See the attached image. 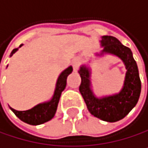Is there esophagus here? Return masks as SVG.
<instances>
[{
	"mask_svg": "<svg viewBox=\"0 0 148 148\" xmlns=\"http://www.w3.org/2000/svg\"><path fill=\"white\" fill-rule=\"evenodd\" d=\"M80 60L79 59H74L73 62H72V67H73V71H77L79 68L80 66Z\"/></svg>",
	"mask_w": 148,
	"mask_h": 148,
	"instance_id": "34e87169",
	"label": "esophagus"
}]
</instances>
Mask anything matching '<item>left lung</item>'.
<instances>
[{
  "label": "left lung",
  "instance_id": "left-lung-1",
  "mask_svg": "<svg viewBox=\"0 0 148 148\" xmlns=\"http://www.w3.org/2000/svg\"><path fill=\"white\" fill-rule=\"evenodd\" d=\"M101 43L104 47L102 53L118 56L126 67L123 87L117 94L103 98L95 97L91 89L90 71L86 66H82L78 71L81 77L79 92L92 116L106 122L114 123L126 116L136 106L141 91V82L137 63L129 47L123 46L113 36H102Z\"/></svg>",
  "mask_w": 148,
  "mask_h": 148
}]
</instances>
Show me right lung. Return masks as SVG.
<instances>
[{"label": "right lung", "mask_w": 148, "mask_h": 148, "mask_svg": "<svg viewBox=\"0 0 148 148\" xmlns=\"http://www.w3.org/2000/svg\"><path fill=\"white\" fill-rule=\"evenodd\" d=\"M16 50H17V48H15L12 50L10 56L16 52ZM72 70H73L72 67L70 66L69 68H67L61 73V75L59 76V77L57 79L55 93H54V96L51 101L39 104L29 110H25V111H18V110H16L10 107V109L20 120H22L26 123L32 124V125L41 124V123H44L51 120L54 117V116L56 112L62 92L66 87V79H67V77L72 72Z\"/></svg>", "instance_id": "1"}]
</instances>
